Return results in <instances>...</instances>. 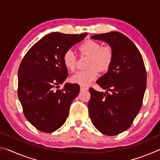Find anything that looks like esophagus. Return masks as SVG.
Wrapping results in <instances>:
<instances>
[{"label": "esophagus", "instance_id": "34e87169", "mask_svg": "<svg viewBox=\"0 0 160 160\" xmlns=\"http://www.w3.org/2000/svg\"><path fill=\"white\" fill-rule=\"evenodd\" d=\"M88 90V87H85V86L80 85V90H81V91H84V90Z\"/></svg>", "mask_w": 160, "mask_h": 160}]
</instances>
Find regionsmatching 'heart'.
<instances>
[{
	"mask_svg": "<svg viewBox=\"0 0 160 160\" xmlns=\"http://www.w3.org/2000/svg\"><path fill=\"white\" fill-rule=\"evenodd\" d=\"M78 49L81 56H90L88 63V67L90 68L76 72L72 75L70 80L73 83L87 86L97 79L98 70L103 72L109 69L113 61V51L110 46H102L98 42L92 39L83 42ZM63 61L68 70L72 71L75 68L77 56L73 51H66Z\"/></svg>",
	"mask_w": 160,
	"mask_h": 160,
	"instance_id": "b5f03b06",
	"label": "heart"
}]
</instances>
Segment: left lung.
Returning a JSON list of instances; mask_svg holds the SVG:
<instances>
[{
	"label": "left lung",
	"instance_id": "obj_1",
	"mask_svg": "<svg viewBox=\"0 0 160 160\" xmlns=\"http://www.w3.org/2000/svg\"><path fill=\"white\" fill-rule=\"evenodd\" d=\"M91 38L107 42L113 51L112 66L97 81L106 92L90 88L88 102L89 114L94 127L102 134L113 136L129 128L138 114L147 85V72L139 50L124 34L112 32Z\"/></svg>",
	"mask_w": 160,
	"mask_h": 160
}]
</instances>
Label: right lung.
Returning a JSON list of instances; mask_svg holds the SVG:
<instances>
[{
    "label": "right lung",
    "mask_w": 160,
    "mask_h": 160,
    "mask_svg": "<svg viewBox=\"0 0 160 160\" xmlns=\"http://www.w3.org/2000/svg\"><path fill=\"white\" fill-rule=\"evenodd\" d=\"M87 34H48L32 46L21 61L18 97L26 118L40 131L52 132L66 122L80 86L66 83L58 89L68 77L63 57Z\"/></svg>",
    "instance_id": "add662e5"
}]
</instances>
